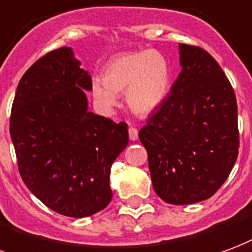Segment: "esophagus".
Segmentation results:
<instances>
[{
  "label": "esophagus",
  "mask_w": 252,
  "mask_h": 252,
  "mask_svg": "<svg viewBox=\"0 0 252 252\" xmlns=\"http://www.w3.org/2000/svg\"><path fill=\"white\" fill-rule=\"evenodd\" d=\"M128 133H129V139H131L132 141L137 140V137H139V132H137V129H136L135 126H129Z\"/></svg>",
  "instance_id": "esophagus-1"
}]
</instances>
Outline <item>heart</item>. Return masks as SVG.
<instances>
[{
  "label": "heart",
  "mask_w": 252,
  "mask_h": 252,
  "mask_svg": "<svg viewBox=\"0 0 252 252\" xmlns=\"http://www.w3.org/2000/svg\"><path fill=\"white\" fill-rule=\"evenodd\" d=\"M172 69L158 50H137L115 56L102 69L101 79L91 81V94L102 111L117 107V94L126 92L128 107L139 116H148L168 97Z\"/></svg>",
  "instance_id": "1"
}]
</instances>
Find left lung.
Listing matches in <instances>:
<instances>
[{
	"label": "left lung",
	"instance_id": "left-lung-1",
	"mask_svg": "<svg viewBox=\"0 0 252 252\" xmlns=\"http://www.w3.org/2000/svg\"><path fill=\"white\" fill-rule=\"evenodd\" d=\"M182 72L139 132L155 192L169 204L202 202L221 187L238 158L234 89L214 57L179 44Z\"/></svg>",
	"mask_w": 252,
	"mask_h": 252
}]
</instances>
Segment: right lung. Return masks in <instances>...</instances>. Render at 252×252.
<instances>
[{
	"mask_svg": "<svg viewBox=\"0 0 252 252\" xmlns=\"http://www.w3.org/2000/svg\"><path fill=\"white\" fill-rule=\"evenodd\" d=\"M91 81L72 48L52 50L22 76L10 116L24 183L50 210L70 218L109 204L111 167L129 140L126 123L88 111Z\"/></svg>",
	"mask_w": 252,
	"mask_h": 252,
	"instance_id": "right-lung-1",
	"label": "right lung"
}]
</instances>
